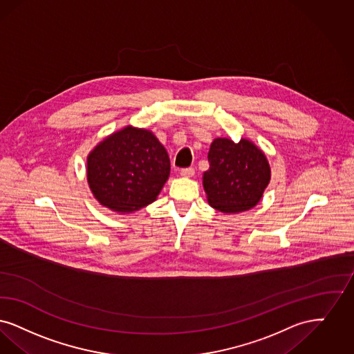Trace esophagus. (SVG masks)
Here are the masks:
<instances>
[{
	"label": "esophagus",
	"mask_w": 354,
	"mask_h": 354,
	"mask_svg": "<svg viewBox=\"0 0 354 354\" xmlns=\"http://www.w3.org/2000/svg\"><path fill=\"white\" fill-rule=\"evenodd\" d=\"M180 174L185 177V178H190V177L194 176V169L193 168H186V169L181 170Z\"/></svg>",
	"instance_id": "1"
}]
</instances>
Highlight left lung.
Instances as JSON below:
<instances>
[{"mask_svg":"<svg viewBox=\"0 0 354 354\" xmlns=\"http://www.w3.org/2000/svg\"><path fill=\"white\" fill-rule=\"evenodd\" d=\"M209 170L202 176L206 198L212 207L236 214L255 207L271 180L267 156L251 140L239 142L218 138L207 154Z\"/></svg>","mask_w":354,"mask_h":354,"instance_id":"obj_1","label":"left lung"}]
</instances>
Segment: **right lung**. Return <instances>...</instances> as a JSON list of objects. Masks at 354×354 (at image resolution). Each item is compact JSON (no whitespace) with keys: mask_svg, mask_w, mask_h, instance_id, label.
Listing matches in <instances>:
<instances>
[{"mask_svg":"<svg viewBox=\"0 0 354 354\" xmlns=\"http://www.w3.org/2000/svg\"><path fill=\"white\" fill-rule=\"evenodd\" d=\"M170 160L152 131L127 125L99 141L87 156V183L102 206L131 214L157 200Z\"/></svg>","mask_w":354,"mask_h":354,"instance_id":"obj_1","label":"right lung"}]
</instances>
